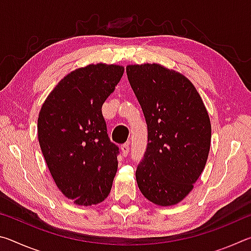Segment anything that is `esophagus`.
<instances>
[{
    "label": "esophagus",
    "instance_id": "1",
    "mask_svg": "<svg viewBox=\"0 0 251 251\" xmlns=\"http://www.w3.org/2000/svg\"><path fill=\"white\" fill-rule=\"evenodd\" d=\"M121 151H122V155L123 156H126L127 154H128V151H129V143L123 144L122 147H121Z\"/></svg>",
    "mask_w": 251,
    "mask_h": 251
}]
</instances>
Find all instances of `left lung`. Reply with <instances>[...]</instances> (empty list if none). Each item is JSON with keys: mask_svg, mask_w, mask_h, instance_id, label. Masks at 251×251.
I'll return each instance as SVG.
<instances>
[{"mask_svg": "<svg viewBox=\"0 0 251 251\" xmlns=\"http://www.w3.org/2000/svg\"><path fill=\"white\" fill-rule=\"evenodd\" d=\"M147 123L148 144L136 171L144 197L174 206L192 192L206 166L211 125L201 95L179 72L160 64L127 65Z\"/></svg>", "mask_w": 251, "mask_h": 251, "instance_id": "8db88e82", "label": "left lung"}]
</instances>
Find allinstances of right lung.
<instances>
[{"instance_id": "1", "label": "right lung", "mask_w": 251, "mask_h": 251, "mask_svg": "<svg viewBox=\"0 0 251 251\" xmlns=\"http://www.w3.org/2000/svg\"><path fill=\"white\" fill-rule=\"evenodd\" d=\"M124 67L90 64L64 76L42 105L37 136L57 188L76 205L104 201L117 172L118 147L109 141L101 106Z\"/></svg>"}]
</instances>
